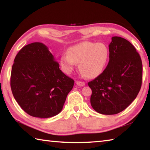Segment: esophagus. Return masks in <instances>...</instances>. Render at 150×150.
<instances>
[{"instance_id": "34e87169", "label": "esophagus", "mask_w": 150, "mask_h": 150, "mask_svg": "<svg viewBox=\"0 0 150 150\" xmlns=\"http://www.w3.org/2000/svg\"><path fill=\"white\" fill-rule=\"evenodd\" d=\"M76 84L78 86H80V87H83V86L85 85V82H82V81H77V82H76Z\"/></svg>"}]
</instances>
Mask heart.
<instances>
[{
	"label": "heart",
	"instance_id": "obj_1",
	"mask_svg": "<svg viewBox=\"0 0 150 150\" xmlns=\"http://www.w3.org/2000/svg\"><path fill=\"white\" fill-rule=\"evenodd\" d=\"M109 51L103 43L83 42L68 48L67 55H63L60 63L63 69L70 73L75 63H79L80 71L88 78L98 76L107 63Z\"/></svg>",
	"mask_w": 150,
	"mask_h": 150
}]
</instances>
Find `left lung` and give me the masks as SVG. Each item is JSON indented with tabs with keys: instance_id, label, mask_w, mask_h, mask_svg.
Listing matches in <instances>:
<instances>
[{
	"instance_id": "left-lung-1",
	"label": "left lung",
	"mask_w": 150,
	"mask_h": 150,
	"mask_svg": "<svg viewBox=\"0 0 150 150\" xmlns=\"http://www.w3.org/2000/svg\"><path fill=\"white\" fill-rule=\"evenodd\" d=\"M108 47L106 69L88 85L94 110L111 115L123 111L136 98L142 86V63L136 48L123 38H112Z\"/></svg>"
}]
</instances>
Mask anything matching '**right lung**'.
<instances>
[{"label":"right lung","instance_id":"right-lung-1","mask_svg":"<svg viewBox=\"0 0 150 150\" xmlns=\"http://www.w3.org/2000/svg\"><path fill=\"white\" fill-rule=\"evenodd\" d=\"M73 85L74 81L59 69L42 43L26 45L15 57L11 90L18 104L30 116L47 118L58 115Z\"/></svg>","mask_w":150,"mask_h":150}]
</instances>
